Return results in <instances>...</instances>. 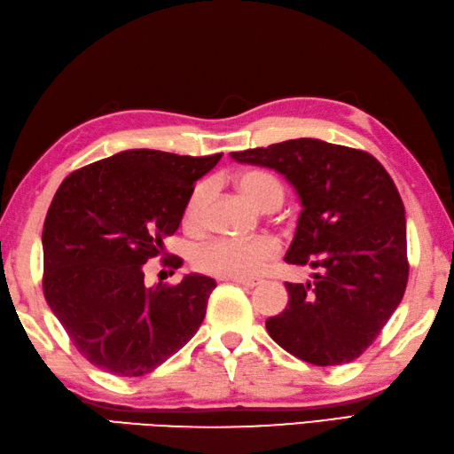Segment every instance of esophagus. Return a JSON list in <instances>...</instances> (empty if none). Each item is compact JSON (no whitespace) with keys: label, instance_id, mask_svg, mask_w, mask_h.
Instances as JSON below:
<instances>
[{"label":"esophagus","instance_id":"obj_1","mask_svg":"<svg viewBox=\"0 0 454 454\" xmlns=\"http://www.w3.org/2000/svg\"><path fill=\"white\" fill-rule=\"evenodd\" d=\"M230 282H234V284H240V286H244V287H255V286H260L262 284V279H258V278H252V279H242V278H232L230 279Z\"/></svg>","mask_w":454,"mask_h":454}]
</instances>
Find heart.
<instances>
[{"label": "heart", "mask_w": 454, "mask_h": 454, "mask_svg": "<svg viewBox=\"0 0 454 454\" xmlns=\"http://www.w3.org/2000/svg\"><path fill=\"white\" fill-rule=\"evenodd\" d=\"M238 191H240L246 200L258 210L270 212L276 210L284 202V184L282 180L263 170H248L242 172L236 180ZM210 196L208 184H199L192 191L191 199L184 208V226L199 228L206 202ZM278 255V246L268 240V238H254V240H214L202 246L196 252L194 263L196 268L204 274L232 279V278H252L258 276L260 271Z\"/></svg>", "instance_id": "b5f03b06"}]
</instances>
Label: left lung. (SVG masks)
<instances>
[{
	"mask_svg": "<svg viewBox=\"0 0 454 454\" xmlns=\"http://www.w3.org/2000/svg\"><path fill=\"white\" fill-rule=\"evenodd\" d=\"M274 168L303 210L286 262L319 270L290 284V301L266 319L271 340L311 365L357 359L403 300L409 279L405 206L389 172L359 148L294 138L230 153Z\"/></svg>",
	"mask_w": 454,
	"mask_h": 454,
	"instance_id": "8db88e82",
	"label": "left lung"
}]
</instances>
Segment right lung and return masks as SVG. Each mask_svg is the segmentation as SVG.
Returning <instances> with one entry per match:
<instances>
[{"instance_id": "right-lung-1", "label": "right lung", "mask_w": 454, "mask_h": 454, "mask_svg": "<svg viewBox=\"0 0 454 454\" xmlns=\"http://www.w3.org/2000/svg\"><path fill=\"white\" fill-rule=\"evenodd\" d=\"M222 153L180 156L135 148L73 170L43 224V294L89 364L141 377L191 341L216 282L188 274L145 284V263L180 226L194 183ZM176 270L183 260H162Z\"/></svg>"}]
</instances>
